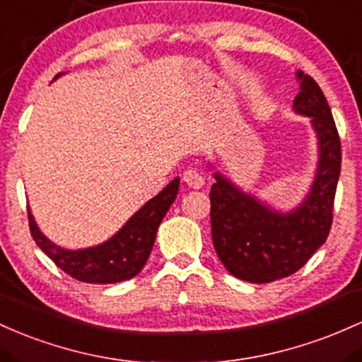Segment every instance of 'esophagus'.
<instances>
[{
  "label": "esophagus",
  "instance_id": "1",
  "mask_svg": "<svg viewBox=\"0 0 362 362\" xmlns=\"http://www.w3.org/2000/svg\"><path fill=\"white\" fill-rule=\"evenodd\" d=\"M182 181H185L189 188L200 189L203 182H205V177H203V174L198 169H188L182 174Z\"/></svg>",
  "mask_w": 362,
  "mask_h": 362
}]
</instances>
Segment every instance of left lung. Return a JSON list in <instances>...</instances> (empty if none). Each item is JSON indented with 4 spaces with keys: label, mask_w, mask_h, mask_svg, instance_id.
Masks as SVG:
<instances>
[{
    "label": "left lung",
    "mask_w": 362,
    "mask_h": 362,
    "mask_svg": "<svg viewBox=\"0 0 362 362\" xmlns=\"http://www.w3.org/2000/svg\"><path fill=\"white\" fill-rule=\"evenodd\" d=\"M301 92L294 111L310 116L318 138V168L310 193L292 212H277L215 173L210 189L212 239L222 265L234 277L253 284L289 277L327 241L334 221L340 176V138L320 85L298 71Z\"/></svg>",
    "instance_id": "8db88e82"
}]
</instances>
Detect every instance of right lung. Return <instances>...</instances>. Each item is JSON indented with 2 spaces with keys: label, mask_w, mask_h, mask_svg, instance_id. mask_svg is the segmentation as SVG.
<instances>
[{
  "label": "right lung",
  "mask_w": 362,
  "mask_h": 362,
  "mask_svg": "<svg viewBox=\"0 0 362 362\" xmlns=\"http://www.w3.org/2000/svg\"><path fill=\"white\" fill-rule=\"evenodd\" d=\"M61 75V73H59ZM59 75H56L58 78ZM180 177H174L159 194L148 200L111 239L85 250H64L39 230L28 210V227L34 241L70 277L87 284H116L133 279L145 267L156 243L157 229L176 200Z\"/></svg>",
  "instance_id": "1"
}]
</instances>
